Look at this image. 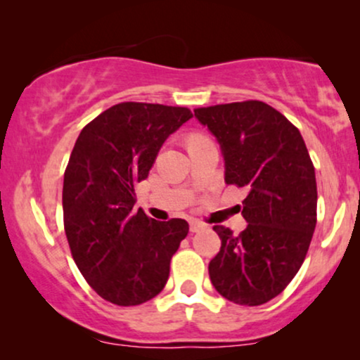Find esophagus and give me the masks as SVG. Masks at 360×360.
Returning <instances> with one entry per match:
<instances>
[{
	"mask_svg": "<svg viewBox=\"0 0 360 360\" xmlns=\"http://www.w3.org/2000/svg\"><path fill=\"white\" fill-rule=\"evenodd\" d=\"M203 229H206V225L203 221H200V220L189 221V230H191V232H200V230H203Z\"/></svg>",
	"mask_w": 360,
	"mask_h": 360,
	"instance_id": "obj_1",
	"label": "esophagus"
}]
</instances>
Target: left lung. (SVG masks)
Wrapping results in <instances>:
<instances>
[{
  "label": "left lung",
  "instance_id": "1",
  "mask_svg": "<svg viewBox=\"0 0 360 360\" xmlns=\"http://www.w3.org/2000/svg\"><path fill=\"white\" fill-rule=\"evenodd\" d=\"M220 143L225 183L247 189L240 235L214 225L220 252L210 279L229 301L257 307L276 298L300 271L316 225L315 167L300 130L262 101L194 110Z\"/></svg>",
  "mask_w": 360,
  "mask_h": 360
}]
</instances>
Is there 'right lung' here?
<instances>
[{
  "label": "right lung",
  "instance_id": "right-lung-1",
  "mask_svg": "<svg viewBox=\"0 0 360 360\" xmlns=\"http://www.w3.org/2000/svg\"><path fill=\"white\" fill-rule=\"evenodd\" d=\"M193 113L181 106L118 103L81 130L64 174V229L77 269L110 303L135 307L166 286L189 232L181 218L157 221L134 210L167 137Z\"/></svg>",
  "mask_w": 360,
  "mask_h": 360
}]
</instances>
